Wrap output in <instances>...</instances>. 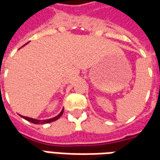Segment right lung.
<instances>
[{"label":"right lung","mask_w":160,"mask_h":160,"mask_svg":"<svg viewBox=\"0 0 160 160\" xmlns=\"http://www.w3.org/2000/svg\"><path fill=\"white\" fill-rule=\"evenodd\" d=\"M62 114H63V110L61 111V113H60L59 115H57L56 117L51 118V119H47V120H37V119L27 118V117H23V116H21V118H23L24 119H26V120H27L28 122H32V123L34 124H43V123H49V122H54V121L59 119V118L62 117Z\"/></svg>","instance_id":"1"}]
</instances>
